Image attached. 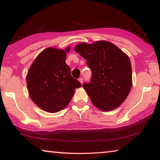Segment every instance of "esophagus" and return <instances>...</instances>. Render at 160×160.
Returning a JSON list of instances; mask_svg holds the SVG:
<instances>
[{"label": "esophagus", "instance_id": "34e87169", "mask_svg": "<svg viewBox=\"0 0 160 160\" xmlns=\"http://www.w3.org/2000/svg\"><path fill=\"white\" fill-rule=\"evenodd\" d=\"M79 81L80 82V83L82 84L83 82V78H79Z\"/></svg>", "mask_w": 160, "mask_h": 160}]
</instances>
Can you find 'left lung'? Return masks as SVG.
<instances>
[{"label": "left lung", "mask_w": 160, "mask_h": 160, "mask_svg": "<svg viewBox=\"0 0 160 160\" xmlns=\"http://www.w3.org/2000/svg\"><path fill=\"white\" fill-rule=\"evenodd\" d=\"M75 50L86 59L92 71L90 81L82 85L94 106L104 112L120 106L132 86L131 63L128 56L107 41L82 43Z\"/></svg>", "instance_id": "left-lung-1"}]
</instances>
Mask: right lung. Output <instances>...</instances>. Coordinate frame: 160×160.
<instances>
[{"label": "right lung", "instance_id": "right-lung-1", "mask_svg": "<svg viewBox=\"0 0 160 160\" xmlns=\"http://www.w3.org/2000/svg\"><path fill=\"white\" fill-rule=\"evenodd\" d=\"M70 48H66L68 52ZM66 51L49 47L37 56L27 75L28 92L35 104L49 113L63 109L75 89L82 85L71 76Z\"/></svg>", "mask_w": 160, "mask_h": 160}]
</instances>
